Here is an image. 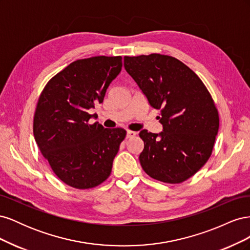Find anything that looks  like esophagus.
<instances>
[{
    "mask_svg": "<svg viewBox=\"0 0 250 250\" xmlns=\"http://www.w3.org/2000/svg\"><path fill=\"white\" fill-rule=\"evenodd\" d=\"M135 134H137V132L131 131V130H127V132H126V138H127V139L132 138V137H134Z\"/></svg>",
    "mask_w": 250,
    "mask_h": 250,
    "instance_id": "obj_1",
    "label": "esophagus"
}]
</instances>
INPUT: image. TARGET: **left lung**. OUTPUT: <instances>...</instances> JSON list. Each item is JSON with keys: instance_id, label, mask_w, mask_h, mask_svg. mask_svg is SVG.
I'll list each match as a JSON object with an SVG mask.
<instances>
[{"instance_id": "obj_1", "label": "left lung", "mask_w": 250, "mask_h": 250, "mask_svg": "<svg viewBox=\"0 0 250 250\" xmlns=\"http://www.w3.org/2000/svg\"><path fill=\"white\" fill-rule=\"evenodd\" d=\"M124 67L150 106L161 109L163 131L140 132L143 170L163 183H183L208 162L214 147L219 116L211 96L197 75L172 56H125Z\"/></svg>"}]
</instances>
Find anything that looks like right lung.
Segmentation results:
<instances>
[{"mask_svg": "<svg viewBox=\"0 0 250 250\" xmlns=\"http://www.w3.org/2000/svg\"><path fill=\"white\" fill-rule=\"evenodd\" d=\"M121 70V56L79 59L55 75L40 97L34 139L53 172L67 186L89 188L109 176L126 131L88 124L93 117L88 110L103 102Z\"/></svg>", "mask_w": 250, "mask_h": 250, "instance_id": "right-lung-1", "label": "right lung"}]
</instances>
